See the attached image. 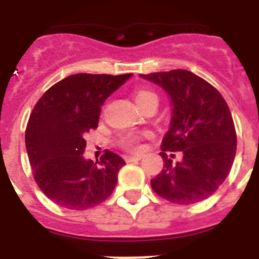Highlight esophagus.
<instances>
[{
  "mask_svg": "<svg viewBox=\"0 0 259 259\" xmlns=\"http://www.w3.org/2000/svg\"><path fill=\"white\" fill-rule=\"evenodd\" d=\"M143 155H131V157H125L127 162H134V161H140Z\"/></svg>",
  "mask_w": 259,
  "mask_h": 259,
  "instance_id": "34e87169",
  "label": "esophagus"
}]
</instances>
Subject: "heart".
<instances>
[{
    "label": "heart",
    "mask_w": 259,
    "mask_h": 259,
    "mask_svg": "<svg viewBox=\"0 0 259 259\" xmlns=\"http://www.w3.org/2000/svg\"><path fill=\"white\" fill-rule=\"evenodd\" d=\"M149 100H157V96L154 95L153 92H149V91H139L135 95V101H136L137 106H141L145 102H148ZM143 135L140 134H125L120 137V144H122L124 148L127 149H132V150H137L139 149V143H140V139Z\"/></svg>",
    "instance_id": "1"
}]
</instances>
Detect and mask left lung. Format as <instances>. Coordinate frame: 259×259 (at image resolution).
I'll list each match as a JSON object with an SVG mask.
<instances>
[{
  "instance_id": "obj_1",
  "label": "left lung",
  "mask_w": 259,
  "mask_h": 259,
  "mask_svg": "<svg viewBox=\"0 0 259 259\" xmlns=\"http://www.w3.org/2000/svg\"><path fill=\"white\" fill-rule=\"evenodd\" d=\"M140 76L163 88L172 105L159 153L163 170L150 180L153 191L179 205L206 200L226 180L236 154V131L227 102L191 71ZM166 151H183L182 162L172 164Z\"/></svg>"
}]
</instances>
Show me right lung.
Segmentation results:
<instances>
[{
	"instance_id": "add662e5",
	"label": "right lung",
	"mask_w": 259,
	"mask_h": 259,
	"mask_svg": "<svg viewBox=\"0 0 259 259\" xmlns=\"http://www.w3.org/2000/svg\"><path fill=\"white\" fill-rule=\"evenodd\" d=\"M132 74H75L50 87L35 105L26 149L42 193L70 210H87L113 193L124 159L106 150L101 162L85 159V135L98 125L101 106Z\"/></svg>"
}]
</instances>
